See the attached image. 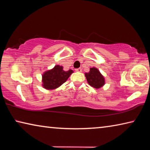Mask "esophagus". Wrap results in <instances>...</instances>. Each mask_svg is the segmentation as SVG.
<instances>
[{"instance_id":"obj_1","label":"esophagus","mask_w":150,"mask_h":150,"mask_svg":"<svg viewBox=\"0 0 150 150\" xmlns=\"http://www.w3.org/2000/svg\"><path fill=\"white\" fill-rule=\"evenodd\" d=\"M75 71L77 72H81L82 71V69H81V68H77V69H76Z\"/></svg>"}]
</instances>
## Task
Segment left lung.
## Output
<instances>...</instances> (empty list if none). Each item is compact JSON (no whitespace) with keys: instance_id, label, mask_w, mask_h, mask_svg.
<instances>
[{"instance_id":"left-lung-1","label":"left lung","mask_w":150,"mask_h":150,"mask_svg":"<svg viewBox=\"0 0 150 150\" xmlns=\"http://www.w3.org/2000/svg\"><path fill=\"white\" fill-rule=\"evenodd\" d=\"M85 75L89 85L95 88H100L105 84V79L97 68H90L88 73H85Z\"/></svg>"}]
</instances>
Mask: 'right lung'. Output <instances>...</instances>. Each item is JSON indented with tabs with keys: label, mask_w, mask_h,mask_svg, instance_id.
<instances>
[{
	"label": "right lung",
	"mask_w": 150,
	"mask_h": 150,
	"mask_svg": "<svg viewBox=\"0 0 150 150\" xmlns=\"http://www.w3.org/2000/svg\"><path fill=\"white\" fill-rule=\"evenodd\" d=\"M73 73L71 69L65 71L62 66L55 65L53 69L46 71L42 75L43 87L47 90L55 89L63 84Z\"/></svg>",
	"instance_id": "add662e5"
}]
</instances>
